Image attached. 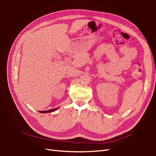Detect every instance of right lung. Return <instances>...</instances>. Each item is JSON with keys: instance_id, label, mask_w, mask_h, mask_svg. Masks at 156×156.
<instances>
[{"instance_id": "obj_1", "label": "right lung", "mask_w": 156, "mask_h": 156, "mask_svg": "<svg viewBox=\"0 0 156 156\" xmlns=\"http://www.w3.org/2000/svg\"><path fill=\"white\" fill-rule=\"evenodd\" d=\"M59 108V107L57 108H53V109H50V110H48V111H39V112H41V113H48V112H54L56 110H58Z\"/></svg>"}]
</instances>
